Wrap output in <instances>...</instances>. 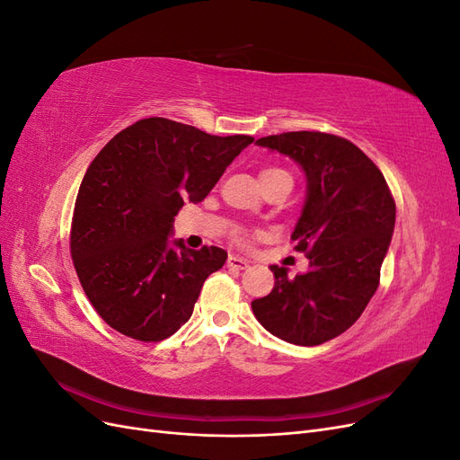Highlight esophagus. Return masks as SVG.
Returning <instances> with one entry per match:
<instances>
[{"instance_id":"esophagus-1","label":"esophagus","mask_w":460,"mask_h":460,"mask_svg":"<svg viewBox=\"0 0 460 460\" xmlns=\"http://www.w3.org/2000/svg\"><path fill=\"white\" fill-rule=\"evenodd\" d=\"M226 267L234 269V270H245L249 267V262L238 255H230L226 261Z\"/></svg>"}]
</instances>
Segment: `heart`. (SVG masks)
Here are the masks:
<instances>
[{
    "instance_id": "obj_1",
    "label": "heart",
    "mask_w": 460,
    "mask_h": 460,
    "mask_svg": "<svg viewBox=\"0 0 460 460\" xmlns=\"http://www.w3.org/2000/svg\"><path fill=\"white\" fill-rule=\"evenodd\" d=\"M276 172H284V171H280V169H264V171H261L259 178H264V176H270V174H276Z\"/></svg>"
}]
</instances>
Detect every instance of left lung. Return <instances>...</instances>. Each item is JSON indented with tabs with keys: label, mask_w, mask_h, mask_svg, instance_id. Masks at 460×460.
Returning a JSON list of instances; mask_svg holds the SVG:
<instances>
[{
	"label": "left lung",
	"mask_w": 460,
	"mask_h": 460,
	"mask_svg": "<svg viewBox=\"0 0 460 460\" xmlns=\"http://www.w3.org/2000/svg\"><path fill=\"white\" fill-rule=\"evenodd\" d=\"M255 144L296 161L307 180L291 240L307 253L309 270L289 278L272 264L274 288L252 309L272 336L320 345L353 326L378 289L395 201L378 166L345 137L303 130Z\"/></svg>",
	"instance_id": "obj_1"
}]
</instances>
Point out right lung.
<instances>
[{
  "instance_id": "add662e5",
  "label": "right lung",
  "mask_w": 460,
  "mask_h": 460,
  "mask_svg": "<svg viewBox=\"0 0 460 460\" xmlns=\"http://www.w3.org/2000/svg\"><path fill=\"white\" fill-rule=\"evenodd\" d=\"M252 136H211L151 117L120 130L82 178L71 226L78 280L105 323L124 336L161 341L186 324L220 247L172 240L186 201L199 203Z\"/></svg>"
}]
</instances>
